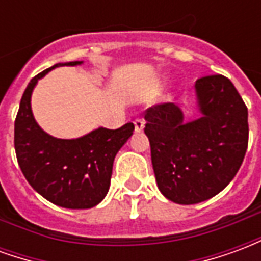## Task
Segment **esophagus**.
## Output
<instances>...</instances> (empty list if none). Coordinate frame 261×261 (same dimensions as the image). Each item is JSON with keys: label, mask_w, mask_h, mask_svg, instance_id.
<instances>
[{"label": "esophagus", "mask_w": 261, "mask_h": 261, "mask_svg": "<svg viewBox=\"0 0 261 261\" xmlns=\"http://www.w3.org/2000/svg\"><path fill=\"white\" fill-rule=\"evenodd\" d=\"M144 125H145V120L144 119H136L134 120V128H136L137 133L144 130Z\"/></svg>", "instance_id": "34e87169"}]
</instances>
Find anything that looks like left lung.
Returning <instances> with one entry per match:
<instances>
[{"label":"left lung","mask_w":261,"mask_h":261,"mask_svg":"<svg viewBox=\"0 0 261 261\" xmlns=\"http://www.w3.org/2000/svg\"><path fill=\"white\" fill-rule=\"evenodd\" d=\"M201 117L185 121L175 103L145 112V134L161 193L176 204H197L222 192L241 168L249 141L247 108L224 75L196 81Z\"/></svg>","instance_id":"left-lung-1"}]
</instances>
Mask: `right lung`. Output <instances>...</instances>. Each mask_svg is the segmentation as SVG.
<instances>
[{
    "instance_id": "right-lung-1",
    "label": "right lung",
    "mask_w": 261,
    "mask_h": 261,
    "mask_svg": "<svg viewBox=\"0 0 261 261\" xmlns=\"http://www.w3.org/2000/svg\"><path fill=\"white\" fill-rule=\"evenodd\" d=\"M82 61L56 64L32 78L20 99L15 119L16 159L35 190L56 205L71 210L92 208L108 194L116 153L133 136L134 124L117 130L99 127L75 140L48 136L33 117L31 97L37 81L59 65H78Z\"/></svg>"
}]
</instances>
